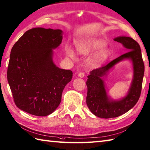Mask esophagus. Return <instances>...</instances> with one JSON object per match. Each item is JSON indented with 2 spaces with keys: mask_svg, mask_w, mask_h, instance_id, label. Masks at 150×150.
I'll use <instances>...</instances> for the list:
<instances>
[{
  "mask_svg": "<svg viewBox=\"0 0 150 150\" xmlns=\"http://www.w3.org/2000/svg\"><path fill=\"white\" fill-rule=\"evenodd\" d=\"M78 77H81V78H83V77H84V73H83V72L79 73V74H78Z\"/></svg>",
  "mask_w": 150,
  "mask_h": 150,
  "instance_id": "1",
  "label": "esophagus"
}]
</instances>
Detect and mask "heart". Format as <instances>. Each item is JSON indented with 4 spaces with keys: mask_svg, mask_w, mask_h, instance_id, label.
Masks as SVG:
<instances>
[{
    "mask_svg": "<svg viewBox=\"0 0 150 150\" xmlns=\"http://www.w3.org/2000/svg\"><path fill=\"white\" fill-rule=\"evenodd\" d=\"M105 46H106V42L103 40L99 38H92L79 43L77 45V51L81 54H86L100 50L90 62L92 66H97L103 63L108 57V50L103 49ZM67 54L70 58H75V53L71 49L67 50Z\"/></svg>",
    "mask_w": 150,
    "mask_h": 150,
    "instance_id": "b5f03b06",
    "label": "heart"
}]
</instances>
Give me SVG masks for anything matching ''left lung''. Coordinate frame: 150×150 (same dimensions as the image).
I'll return each mask as SVG.
<instances>
[{
    "label": "left lung",
    "mask_w": 150,
    "mask_h": 150,
    "mask_svg": "<svg viewBox=\"0 0 150 150\" xmlns=\"http://www.w3.org/2000/svg\"><path fill=\"white\" fill-rule=\"evenodd\" d=\"M114 40L122 43L128 52L111 61L107 65L91 71L86 81L87 106L92 113L101 118L121 116L136 105L141 93L144 73V64L139 44L133 38L124 36L116 37ZM125 59L131 61L134 71L133 80L127 95L118 100H114L108 96L103 79L114 65Z\"/></svg>",
    "instance_id": "left-lung-1"
}]
</instances>
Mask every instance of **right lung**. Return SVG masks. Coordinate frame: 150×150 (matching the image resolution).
<instances>
[{
	"instance_id": "add662e5",
	"label": "right lung",
	"mask_w": 150,
	"mask_h": 150,
	"mask_svg": "<svg viewBox=\"0 0 150 150\" xmlns=\"http://www.w3.org/2000/svg\"><path fill=\"white\" fill-rule=\"evenodd\" d=\"M62 36L60 29L37 27L26 31L14 44L7 78L19 109L45 116L60 105L63 90L73 76L71 70L56 66L52 58Z\"/></svg>"
}]
</instances>
